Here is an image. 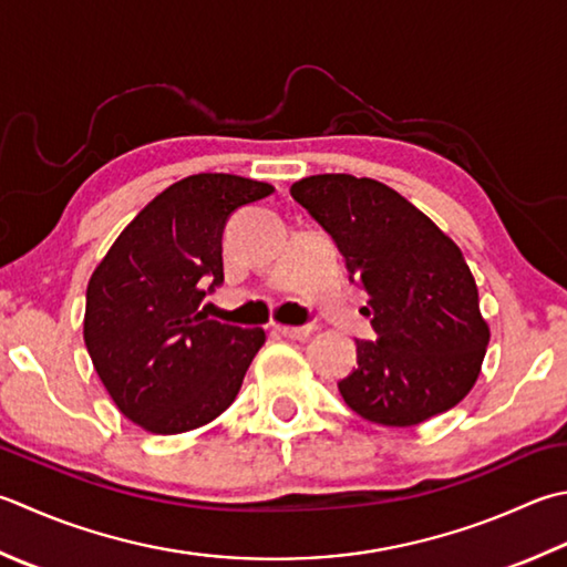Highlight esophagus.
Masks as SVG:
<instances>
[{"label":"esophagus","mask_w":567,"mask_h":567,"mask_svg":"<svg viewBox=\"0 0 567 567\" xmlns=\"http://www.w3.org/2000/svg\"><path fill=\"white\" fill-rule=\"evenodd\" d=\"M277 334H282L287 339H307L309 331H312V327L305 324V327H275Z\"/></svg>","instance_id":"esophagus-1"}]
</instances>
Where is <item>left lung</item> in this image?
<instances>
[{"label": "left lung", "instance_id": "left-lung-1", "mask_svg": "<svg viewBox=\"0 0 567 567\" xmlns=\"http://www.w3.org/2000/svg\"><path fill=\"white\" fill-rule=\"evenodd\" d=\"M290 194L334 238L351 282L369 292L375 341L357 339V369L339 381L347 405L371 423L410 427L457 405L480 375L489 327L454 246L391 186L317 174Z\"/></svg>", "mask_w": 567, "mask_h": 567}]
</instances>
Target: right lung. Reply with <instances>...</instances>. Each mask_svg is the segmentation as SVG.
Wrapping results in <instances>:
<instances>
[{
    "instance_id": "right-lung-1",
    "label": "right lung",
    "mask_w": 567,
    "mask_h": 567,
    "mask_svg": "<svg viewBox=\"0 0 567 567\" xmlns=\"http://www.w3.org/2000/svg\"><path fill=\"white\" fill-rule=\"evenodd\" d=\"M272 186L194 174L164 188L120 233L85 292L83 339L120 413L154 435H179L236 401L260 327L208 319L198 305L224 282V228Z\"/></svg>"
}]
</instances>
